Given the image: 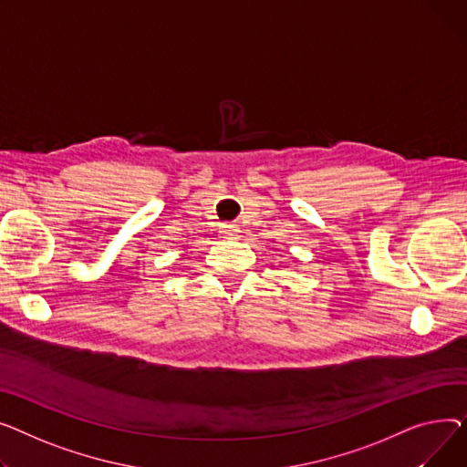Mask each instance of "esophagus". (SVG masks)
Returning <instances> with one entry per match:
<instances>
[{"mask_svg": "<svg viewBox=\"0 0 467 467\" xmlns=\"http://www.w3.org/2000/svg\"><path fill=\"white\" fill-rule=\"evenodd\" d=\"M221 234H223L226 239H237L239 230H237V226H234V224H224V226H221Z\"/></svg>", "mask_w": 467, "mask_h": 467, "instance_id": "34e87169", "label": "esophagus"}]
</instances>
